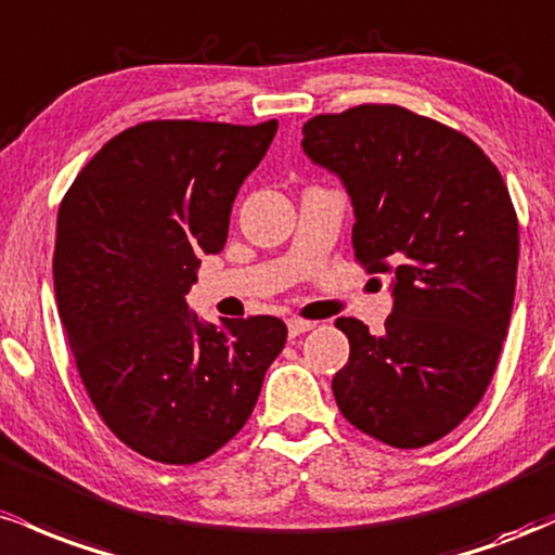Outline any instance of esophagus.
<instances>
[{"label": "esophagus", "instance_id": "esophagus-1", "mask_svg": "<svg viewBox=\"0 0 555 555\" xmlns=\"http://www.w3.org/2000/svg\"><path fill=\"white\" fill-rule=\"evenodd\" d=\"M311 327H314V322L298 320V317H291V320H288V335H291V338H296V335L309 333Z\"/></svg>", "mask_w": 555, "mask_h": 555}]
</instances>
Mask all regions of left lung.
Instances as JSON below:
<instances>
[{
  "label": "left lung",
  "mask_w": 555,
  "mask_h": 555,
  "mask_svg": "<svg viewBox=\"0 0 555 555\" xmlns=\"http://www.w3.org/2000/svg\"><path fill=\"white\" fill-rule=\"evenodd\" d=\"M304 154L340 178L353 257L390 278L385 333L340 317L351 353L333 377L361 433L422 448L466 420L493 379L516 291L519 222L488 154L396 104H361L304 126Z\"/></svg>",
  "instance_id": "left-lung-1"
}]
</instances>
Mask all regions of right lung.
Segmentation results:
<instances>
[{"label": "right lung", "mask_w": 555, "mask_h": 555, "mask_svg": "<svg viewBox=\"0 0 555 555\" xmlns=\"http://www.w3.org/2000/svg\"><path fill=\"white\" fill-rule=\"evenodd\" d=\"M278 133L152 120L104 143L60 204L54 294L91 403L141 456L196 464L246 425L288 327L202 322L185 304Z\"/></svg>", "instance_id": "1"}]
</instances>
